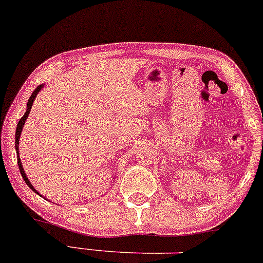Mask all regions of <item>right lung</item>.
Here are the masks:
<instances>
[{
  "mask_svg": "<svg viewBox=\"0 0 263 263\" xmlns=\"http://www.w3.org/2000/svg\"><path fill=\"white\" fill-rule=\"evenodd\" d=\"M44 87H45V84L37 85L35 89H34L33 93H31L29 100H28V103H27V110H25V114L23 115V118H22V119L20 120V121H18V123H17V128H15V142H14V143H15V144H14V145H15V152H17V163H18V167H20V172H21V174H22V178H23L24 181L27 182V185L29 186V187H30L31 190H33L34 192H35V194L41 196V197H43V195L39 194V192H37L36 190L34 189V186L31 185L30 181H29V179H28L27 174H25V172H24L23 165H22L21 157H20V137H21V134H22V129H23V127H24V123H25V121H27L28 116H29V112H30V110H31V106H33L34 100H35L37 93H39V91H40L41 89H43Z\"/></svg>",
  "mask_w": 263,
  "mask_h": 263,
  "instance_id": "add662e5",
  "label": "right lung"
}]
</instances>
